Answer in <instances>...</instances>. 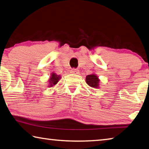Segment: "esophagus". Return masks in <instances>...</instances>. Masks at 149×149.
I'll return each mask as SVG.
<instances>
[{
	"instance_id": "1",
	"label": "esophagus",
	"mask_w": 149,
	"mask_h": 149,
	"mask_svg": "<svg viewBox=\"0 0 149 149\" xmlns=\"http://www.w3.org/2000/svg\"><path fill=\"white\" fill-rule=\"evenodd\" d=\"M70 73H72V74H78L79 73V70H77V69H75V68H73L71 70H70Z\"/></svg>"
}]
</instances>
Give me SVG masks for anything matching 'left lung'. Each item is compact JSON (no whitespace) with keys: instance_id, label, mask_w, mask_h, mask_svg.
Here are the masks:
<instances>
[{"instance_id":"left-lung-1","label":"left lung","mask_w":149,"mask_h":149,"mask_svg":"<svg viewBox=\"0 0 149 149\" xmlns=\"http://www.w3.org/2000/svg\"><path fill=\"white\" fill-rule=\"evenodd\" d=\"M100 80L96 75H88L86 77V82L88 85L93 88H98Z\"/></svg>"}]
</instances>
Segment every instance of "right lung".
Returning a JSON list of instances; mask_svg holds the SVG:
<instances>
[{
    "mask_svg": "<svg viewBox=\"0 0 149 149\" xmlns=\"http://www.w3.org/2000/svg\"><path fill=\"white\" fill-rule=\"evenodd\" d=\"M60 78L61 77L59 75H57L56 74L53 73V74H51L50 79L49 80V87H52V86L56 85V84L58 82V80L60 79Z\"/></svg>",
    "mask_w": 149,
    "mask_h": 149,
    "instance_id": "1",
    "label": "right lung"
}]
</instances>
